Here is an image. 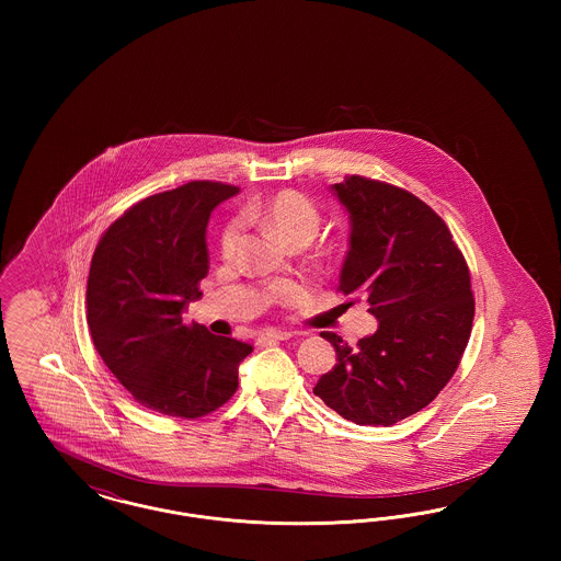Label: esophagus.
Returning <instances> with one entry per match:
<instances>
[{
  "label": "esophagus",
  "mask_w": 561,
  "mask_h": 561,
  "mask_svg": "<svg viewBox=\"0 0 561 561\" xmlns=\"http://www.w3.org/2000/svg\"><path fill=\"white\" fill-rule=\"evenodd\" d=\"M293 339V332H282V330H267L259 336V343L261 345H267V343H277V341H288Z\"/></svg>",
  "instance_id": "obj_1"
}]
</instances>
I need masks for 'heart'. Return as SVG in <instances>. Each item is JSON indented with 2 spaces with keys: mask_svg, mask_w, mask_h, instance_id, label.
Listing matches in <instances>:
<instances>
[{
  "mask_svg": "<svg viewBox=\"0 0 561 561\" xmlns=\"http://www.w3.org/2000/svg\"><path fill=\"white\" fill-rule=\"evenodd\" d=\"M248 218H256L265 222L275 233H279L284 240L290 241H311L318 233L320 227V214L316 206L300 193L296 191H282L267 202L250 206L248 208ZM241 227L240 222L227 225L220 238V250L225 259H231L240 245ZM290 288H284L282 294H290Z\"/></svg>",
  "mask_w": 561,
  "mask_h": 561,
  "instance_id": "heart-1",
  "label": "heart"
}]
</instances>
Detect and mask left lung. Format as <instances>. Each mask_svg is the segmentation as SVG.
Returning a JSON list of instances; mask_svg holds the SVG:
<instances>
[{
    "mask_svg": "<svg viewBox=\"0 0 561 561\" xmlns=\"http://www.w3.org/2000/svg\"><path fill=\"white\" fill-rule=\"evenodd\" d=\"M330 191L348 214L339 290L368 300L378 330L355 347L321 332L336 366L313 393L355 425L389 427L435 400L458 368L476 313L469 267L416 195L364 176Z\"/></svg>",
    "mask_w": 561,
    "mask_h": 561,
    "instance_id": "1",
    "label": "left lung"
}]
</instances>
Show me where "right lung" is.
<instances>
[{
    "instance_id": "1",
    "label": "right lung",
    "mask_w": 561,
    "mask_h": 561,
    "mask_svg": "<svg viewBox=\"0 0 561 561\" xmlns=\"http://www.w3.org/2000/svg\"><path fill=\"white\" fill-rule=\"evenodd\" d=\"M240 188L210 181L151 195L117 218L99 241L85 290L92 343L140 405L199 419L238 391L252 347L185 323L208 273L206 227Z\"/></svg>"
}]
</instances>
